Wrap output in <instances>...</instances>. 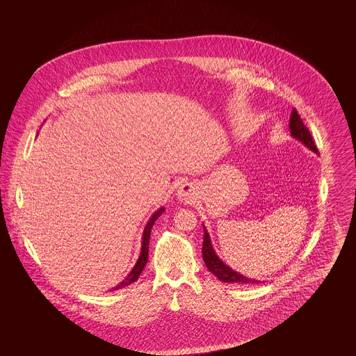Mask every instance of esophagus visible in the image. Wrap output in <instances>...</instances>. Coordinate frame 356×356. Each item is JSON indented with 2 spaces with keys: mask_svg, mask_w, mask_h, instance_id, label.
Masks as SVG:
<instances>
[{
  "mask_svg": "<svg viewBox=\"0 0 356 356\" xmlns=\"http://www.w3.org/2000/svg\"><path fill=\"white\" fill-rule=\"evenodd\" d=\"M177 197L183 202H192L196 197L195 193V186H192L191 183H184L179 186L177 189Z\"/></svg>",
  "mask_w": 356,
  "mask_h": 356,
  "instance_id": "esophagus-1",
  "label": "esophagus"
}]
</instances>
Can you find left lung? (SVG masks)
<instances>
[{"label": "left lung", "mask_w": 356, "mask_h": 356, "mask_svg": "<svg viewBox=\"0 0 356 356\" xmlns=\"http://www.w3.org/2000/svg\"><path fill=\"white\" fill-rule=\"evenodd\" d=\"M289 129H291V135L293 136L295 138L300 140L307 148H309L311 151H314L315 153H319L312 136L309 134L308 128L305 127L303 120L300 119L296 109H293L292 113H291ZM202 252H203V260L207 268L212 272L221 282H224V283H238V284H257V283H260L254 279H248V277L237 273L234 270H231L229 267H227L215 254V251L212 248V244H211V238H209V235L207 234L205 228H204L203 251Z\"/></svg>", "instance_id": "left-lung-1"}]
</instances>
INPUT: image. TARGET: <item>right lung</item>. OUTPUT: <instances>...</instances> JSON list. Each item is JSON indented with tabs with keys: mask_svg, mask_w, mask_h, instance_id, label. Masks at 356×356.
<instances>
[{
	"mask_svg": "<svg viewBox=\"0 0 356 356\" xmlns=\"http://www.w3.org/2000/svg\"><path fill=\"white\" fill-rule=\"evenodd\" d=\"M164 212V208H160L157 212H154L152 218L148 221L145 229H144V235H143V247H141V254L140 257L136 263L135 268L131 271V273L120 283L113 289H119V288L127 287L129 284H132L134 282H136L140 276V273L144 270V267L147 266V261H148V251H149V237H151V229H152L153 224L154 221L159 219V216Z\"/></svg>",
	"mask_w": 356,
	"mask_h": 356,
	"instance_id": "1",
	"label": "right lung"
}]
</instances>
